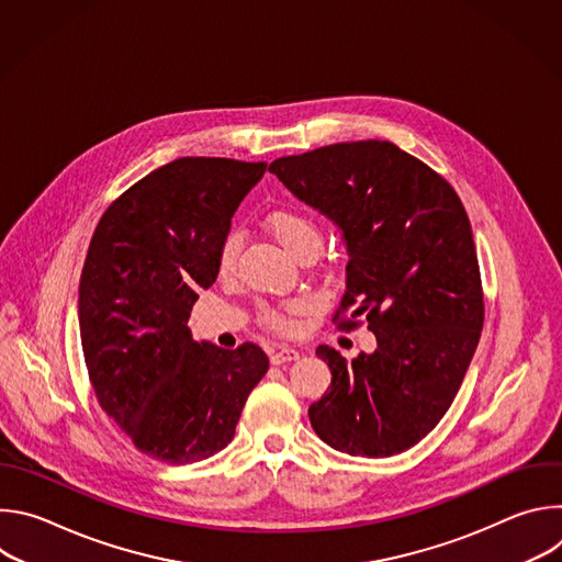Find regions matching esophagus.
Returning <instances> with one entry per match:
<instances>
[{"label": "esophagus", "instance_id": "esophagus-1", "mask_svg": "<svg viewBox=\"0 0 562 562\" xmlns=\"http://www.w3.org/2000/svg\"><path fill=\"white\" fill-rule=\"evenodd\" d=\"M271 364H284V362H291V360H297L300 358V351H295V349H289V347H284V349H278V351H271Z\"/></svg>", "mask_w": 562, "mask_h": 562}]
</instances>
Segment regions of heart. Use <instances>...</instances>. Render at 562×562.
I'll list each match as a JSON object with an SVG mask.
<instances>
[{
  "instance_id": "obj_1",
  "label": "heart",
  "mask_w": 562,
  "mask_h": 562,
  "mask_svg": "<svg viewBox=\"0 0 562 562\" xmlns=\"http://www.w3.org/2000/svg\"><path fill=\"white\" fill-rule=\"evenodd\" d=\"M267 228L293 258L317 254L319 247H323V231H319V224L306 211L276 209L267 215ZM239 247H243V237H239V233L235 231L222 239L220 254H217V267L222 273L233 269ZM297 308L300 304H291L284 308H269L262 313V323L276 334L291 336L297 329L293 319Z\"/></svg>"
}]
</instances>
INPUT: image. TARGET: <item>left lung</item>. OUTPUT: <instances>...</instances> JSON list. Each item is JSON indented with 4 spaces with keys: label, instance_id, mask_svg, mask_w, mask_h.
I'll list each match as a JSON object with an SVG mask.
<instances>
[{
    "label": "left lung",
    "instance_id": "8db88e82",
    "mask_svg": "<svg viewBox=\"0 0 562 562\" xmlns=\"http://www.w3.org/2000/svg\"><path fill=\"white\" fill-rule=\"evenodd\" d=\"M269 171L329 217L347 245L334 319L367 317L373 353L347 362L323 345L331 386L308 407L313 431L349 456L386 458L447 414L485 319L467 211L436 171L391 142L364 139L280 157ZM351 310V321L341 313Z\"/></svg>",
    "mask_w": 562,
    "mask_h": 562
}]
</instances>
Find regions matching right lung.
<instances>
[{
  "label": "right lung",
  "mask_w": 562,
  "mask_h": 562,
  "mask_svg": "<svg viewBox=\"0 0 562 562\" xmlns=\"http://www.w3.org/2000/svg\"><path fill=\"white\" fill-rule=\"evenodd\" d=\"M265 162L180 157L102 215L79 280V334L102 409L148 458L184 464L224 449L267 353L198 342L189 317Z\"/></svg>",
  "instance_id": "1"
}]
</instances>
